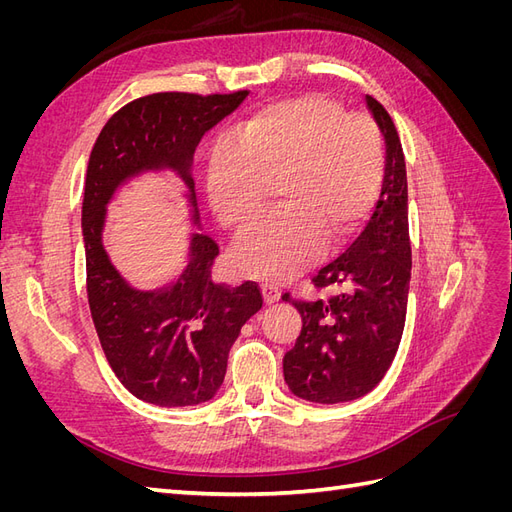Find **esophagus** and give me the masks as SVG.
Masks as SVG:
<instances>
[{
    "label": "esophagus",
    "instance_id": "obj_1",
    "mask_svg": "<svg viewBox=\"0 0 512 512\" xmlns=\"http://www.w3.org/2000/svg\"><path fill=\"white\" fill-rule=\"evenodd\" d=\"M280 297H282V292H280V288H277V286H271V284L262 286V299H265L267 305L277 303V301H280Z\"/></svg>",
    "mask_w": 512,
    "mask_h": 512
}]
</instances>
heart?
I'll return each mask as SVG.
<instances>
[{
	"label": "heart",
	"mask_w": 512,
	"mask_h": 512,
	"mask_svg": "<svg viewBox=\"0 0 512 512\" xmlns=\"http://www.w3.org/2000/svg\"><path fill=\"white\" fill-rule=\"evenodd\" d=\"M380 130L363 113L322 94L273 102L241 121L207 170L211 211L241 232L267 209L280 211L235 243L230 265L241 277L280 284L361 230L384 181Z\"/></svg>",
	"instance_id": "b5f03b06"
}]
</instances>
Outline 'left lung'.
<instances>
[{
  "mask_svg": "<svg viewBox=\"0 0 512 512\" xmlns=\"http://www.w3.org/2000/svg\"><path fill=\"white\" fill-rule=\"evenodd\" d=\"M365 102L386 145L376 211L346 254L314 277L316 288L342 292L327 303L292 301L303 327L284 356V380L314 404H342L374 389L395 359L406 324L412 250L404 149L386 108L371 96Z\"/></svg>",
  "mask_w": 512,
  "mask_h": 512,
  "instance_id": "left-lung-1",
  "label": "left lung"
}]
</instances>
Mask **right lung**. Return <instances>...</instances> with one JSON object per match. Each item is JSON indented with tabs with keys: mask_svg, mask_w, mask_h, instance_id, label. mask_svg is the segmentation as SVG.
I'll use <instances>...</instances> for the list:
<instances>
[{
	"mask_svg": "<svg viewBox=\"0 0 512 512\" xmlns=\"http://www.w3.org/2000/svg\"><path fill=\"white\" fill-rule=\"evenodd\" d=\"M245 98L247 91L213 96L164 91L138 98L106 121L91 149L83 198L91 318L119 382L153 406H198L218 393L228 352L243 324L262 307V294L254 282L237 288L213 282L220 247L203 232L192 235L188 265L177 280L156 290L130 286L104 250L106 205L132 177L170 170L183 181L192 222L200 228L194 151L205 132Z\"/></svg>",
	"mask_w": 512,
	"mask_h": 512,
	"instance_id": "obj_1",
	"label": "right lung"
}]
</instances>
